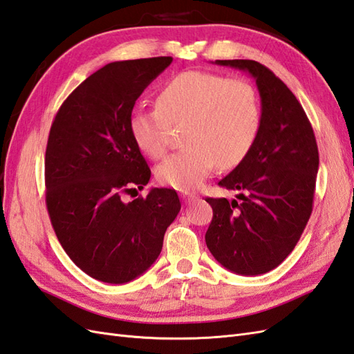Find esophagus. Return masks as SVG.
Returning <instances> with one entry per match:
<instances>
[{"mask_svg": "<svg viewBox=\"0 0 354 354\" xmlns=\"http://www.w3.org/2000/svg\"><path fill=\"white\" fill-rule=\"evenodd\" d=\"M180 197H183V201H184L185 203H192V202H194L196 198H197L194 194H192V193H187V192H183V193H180Z\"/></svg>", "mask_w": 354, "mask_h": 354, "instance_id": "1", "label": "esophagus"}]
</instances>
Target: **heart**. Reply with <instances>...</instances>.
<instances>
[{
    "label": "heart",
    "mask_w": 354,
    "mask_h": 354,
    "mask_svg": "<svg viewBox=\"0 0 354 354\" xmlns=\"http://www.w3.org/2000/svg\"><path fill=\"white\" fill-rule=\"evenodd\" d=\"M184 124L187 147L160 162L157 178L189 192L212 174L216 162L227 169L248 156L261 124L259 95L247 80L183 71L160 89L157 107L136 109L129 121L134 143L151 158L165 156L171 125Z\"/></svg>",
    "instance_id": "obj_1"
}]
</instances>
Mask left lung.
Returning <instances> with one entry per match:
<instances>
[{"label":"left lung","mask_w":354,"mask_h":354,"mask_svg":"<svg viewBox=\"0 0 354 354\" xmlns=\"http://www.w3.org/2000/svg\"><path fill=\"white\" fill-rule=\"evenodd\" d=\"M256 80L261 124L248 156L218 185L238 189V201L211 198L214 216L206 245L221 266L261 275L293 251L313 212L319 171L313 127L295 94L272 71L251 59H216Z\"/></svg>","instance_id":"8db88e82"}]
</instances>
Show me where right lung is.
I'll list each match as a JSON object with an SVG mask.
<instances>
[{"label": "right lung", "instance_id": "obj_1", "mask_svg": "<svg viewBox=\"0 0 354 354\" xmlns=\"http://www.w3.org/2000/svg\"><path fill=\"white\" fill-rule=\"evenodd\" d=\"M171 61L106 64L67 97L50 127L44 176L53 230L75 265L103 283L124 284L145 274L180 211L170 188L122 201L151 178L130 131L134 103Z\"/></svg>", "mask_w": 354, "mask_h": 354}]
</instances>
